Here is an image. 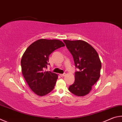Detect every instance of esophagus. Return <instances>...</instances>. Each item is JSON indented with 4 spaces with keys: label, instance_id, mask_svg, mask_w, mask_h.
Wrapping results in <instances>:
<instances>
[{
    "label": "esophagus",
    "instance_id": "esophagus-1",
    "mask_svg": "<svg viewBox=\"0 0 122 122\" xmlns=\"http://www.w3.org/2000/svg\"><path fill=\"white\" fill-rule=\"evenodd\" d=\"M60 75L61 77H64L66 76V74L65 73H64V74H60Z\"/></svg>",
    "mask_w": 122,
    "mask_h": 122
}]
</instances>
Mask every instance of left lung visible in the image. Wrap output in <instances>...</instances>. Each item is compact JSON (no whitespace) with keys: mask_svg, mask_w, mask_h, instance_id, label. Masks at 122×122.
Listing matches in <instances>:
<instances>
[{"mask_svg":"<svg viewBox=\"0 0 122 122\" xmlns=\"http://www.w3.org/2000/svg\"><path fill=\"white\" fill-rule=\"evenodd\" d=\"M72 54L75 67L78 71L75 72V82L69 90L77 96L89 93L100 76L101 62L96 50L85 41L63 40Z\"/></svg>","mask_w":122,"mask_h":122,"instance_id":"8db88e82","label":"left lung"}]
</instances>
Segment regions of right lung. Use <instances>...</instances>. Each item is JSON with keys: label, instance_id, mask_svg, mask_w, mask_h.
Here are the masks:
<instances>
[{"label": "right lung", "instance_id": "right-lung-1", "mask_svg": "<svg viewBox=\"0 0 122 122\" xmlns=\"http://www.w3.org/2000/svg\"><path fill=\"white\" fill-rule=\"evenodd\" d=\"M65 46L59 40L41 39L31 44L24 52L21 61L22 72L31 90L38 96H45L54 89L58 76L44 70L50 65V55Z\"/></svg>", "mask_w": 122, "mask_h": 122}]
</instances>
